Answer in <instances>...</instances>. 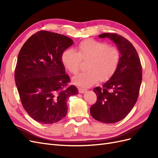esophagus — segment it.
Returning a JSON list of instances; mask_svg holds the SVG:
<instances>
[{
	"label": "esophagus",
	"mask_w": 158,
	"mask_h": 158,
	"mask_svg": "<svg viewBox=\"0 0 158 158\" xmlns=\"http://www.w3.org/2000/svg\"><path fill=\"white\" fill-rule=\"evenodd\" d=\"M86 91H87V89H82V88H78V92L80 94H84L86 92Z\"/></svg>",
	"instance_id": "obj_1"
}]
</instances>
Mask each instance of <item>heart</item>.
Returning <instances> with one entry per match:
<instances>
[{
	"label": "heart",
	"mask_w": 158,
	"mask_h": 158,
	"mask_svg": "<svg viewBox=\"0 0 158 158\" xmlns=\"http://www.w3.org/2000/svg\"><path fill=\"white\" fill-rule=\"evenodd\" d=\"M78 52L73 48L64 50L61 55V61L70 73L76 74L80 69L81 60H89L88 71L74 76L73 83L78 86L86 88L96 84L99 79H109L116 71L120 54L113 47L103 42L88 40L81 42L78 46Z\"/></svg>",
	"instance_id": "heart-1"
}]
</instances>
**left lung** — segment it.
Returning a JSON list of instances; mask_svg holds the SVG:
<instances>
[{
    "label": "left lung",
    "instance_id": "8db88e82",
    "mask_svg": "<svg viewBox=\"0 0 158 158\" xmlns=\"http://www.w3.org/2000/svg\"><path fill=\"white\" fill-rule=\"evenodd\" d=\"M99 37L109 38L115 44L120 61L109 80L102 87L94 89L98 99L90 107V114L98 121L114 123L125 118L137 101L142 79V66L135 47L125 38L109 33Z\"/></svg>",
    "mask_w": 158,
    "mask_h": 158
}]
</instances>
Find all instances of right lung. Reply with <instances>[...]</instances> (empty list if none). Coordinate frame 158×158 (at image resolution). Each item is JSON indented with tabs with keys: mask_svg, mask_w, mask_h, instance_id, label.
<instances>
[{
	"mask_svg": "<svg viewBox=\"0 0 158 158\" xmlns=\"http://www.w3.org/2000/svg\"><path fill=\"white\" fill-rule=\"evenodd\" d=\"M74 44L66 35L40 31L31 35L18 56L15 82L22 106L28 114L42 124H52L64 118L66 102L77 95L61 61L63 52Z\"/></svg>",
	"mask_w": 158,
	"mask_h": 158,
	"instance_id": "add662e5",
	"label": "right lung"
}]
</instances>
